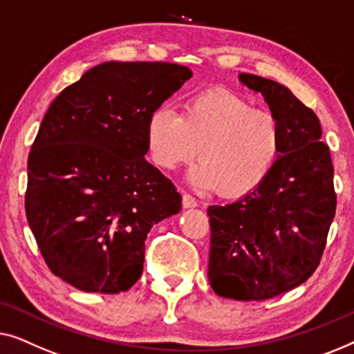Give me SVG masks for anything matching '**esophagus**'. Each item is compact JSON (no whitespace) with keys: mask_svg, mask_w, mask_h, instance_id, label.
Here are the masks:
<instances>
[{"mask_svg":"<svg viewBox=\"0 0 354 354\" xmlns=\"http://www.w3.org/2000/svg\"><path fill=\"white\" fill-rule=\"evenodd\" d=\"M198 205L197 198L189 196V194H183V207L184 208H196Z\"/></svg>","mask_w":354,"mask_h":354,"instance_id":"obj_1","label":"esophagus"}]
</instances>
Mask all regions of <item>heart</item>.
I'll return each mask as SVG.
<instances>
[{"label": "heart", "instance_id": "1", "mask_svg": "<svg viewBox=\"0 0 354 354\" xmlns=\"http://www.w3.org/2000/svg\"><path fill=\"white\" fill-rule=\"evenodd\" d=\"M146 146L162 170L189 163L192 183L220 196L237 198L257 191L282 157L283 129L274 113L225 89L187 97L183 112L157 107L146 123Z\"/></svg>", "mask_w": 354, "mask_h": 354}]
</instances>
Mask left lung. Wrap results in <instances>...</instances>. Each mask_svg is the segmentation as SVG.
Segmentation results:
<instances>
[{
    "label": "left lung",
    "instance_id": "left-lung-1",
    "mask_svg": "<svg viewBox=\"0 0 354 354\" xmlns=\"http://www.w3.org/2000/svg\"><path fill=\"white\" fill-rule=\"evenodd\" d=\"M239 80L281 122L282 157L257 191L208 207V279L216 295L261 301L298 287L319 266L337 196L316 113L281 83L250 73Z\"/></svg>",
    "mask_w": 354,
    "mask_h": 354
}]
</instances>
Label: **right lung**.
<instances>
[{
	"label": "right lung",
	"instance_id": "right-lung-1",
	"mask_svg": "<svg viewBox=\"0 0 354 354\" xmlns=\"http://www.w3.org/2000/svg\"><path fill=\"white\" fill-rule=\"evenodd\" d=\"M191 77L170 62H104L49 106L28 156L26 212L54 276L99 293L141 277L149 231L181 210L173 183L144 158L146 123Z\"/></svg>",
	"mask_w": 354,
	"mask_h": 354
}]
</instances>
